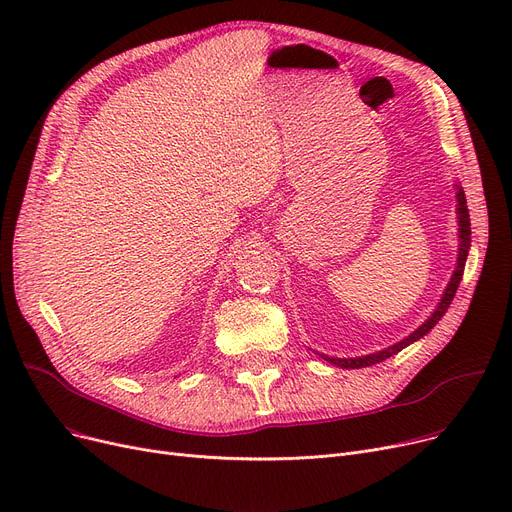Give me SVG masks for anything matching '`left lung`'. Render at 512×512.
I'll list each match as a JSON object with an SVG mask.
<instances>
[{
	"label": "left lung",
	"mask_w": 512,
	"mask_h": 512,
	"mask_svg": "<svg viewBox=\"0 0 512 512\" xmlns=\"http://www.w3.org/2000/svg\"><path fill=\"white\" fill-rule=\"evenodd\" d=\"M456 188V220H459V257H456V267L454 272L450 276V282L446 284L444 288V294L442 299L438 303V307L434 309V313L429 315L423 324L411 332L407 338H402L400 342L384 348V351H378V353H369V355H361V357H351V359H338V357H328L324 353H317L321 359L336 365V367H342V369H361V367H369V365H375L380 361H386L390 359L392 355L400 353L402 348H407L409 344L417 342L419 338H423L425 334H429L434 330V326L438 324V321L444 317V313L448 311L454 294H456V288H459L461 280H463V272H465V261H467V255H469V247H471V222H469V209H467V199H465V191L463 186L456 182L454 184Z\"/></svg>",
	"instance_id": "left-lung-1"
}]
</instances>
